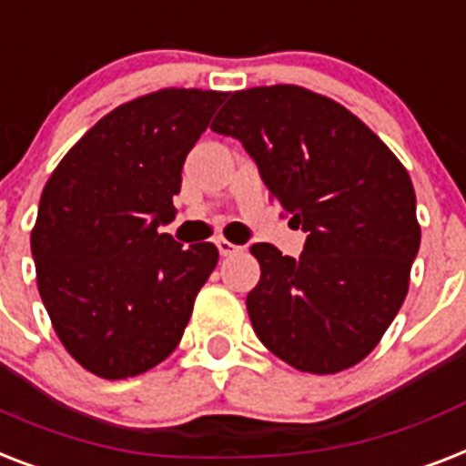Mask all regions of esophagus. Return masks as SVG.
I'll use <instances>...</instances> for the list:
<instances>
[{"label":"esophagus","mask_w":466,"mask_h":466,"mask_svg":"<svg viewBox=\"0 0 466 466\" xmlns=\"http://www.w3.org/2000/svg\"><path fill=\"white\" fill-rule=\"evenodd\" d=\"M218 248H220L222 256H234V253L241 251V246L232 244V241L225 239V237H220V239H218Z\"/></svg>","instance_id":"esophagus-1"}]
</instances>
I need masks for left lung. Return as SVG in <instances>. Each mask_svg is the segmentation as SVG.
<instances>
[{
    "label": "left lung",
    "instance_id": "obj_1",
    "mask_svg": "<svg viewBox=\"0 0 466 466\" xmlns=\"http://www.w3.org/2000/svg\"><path fill=\"white\" fill-rule=\"evenodd\" d=\"M213 131L244 143L306 232L299 258L253 244V330L285 364L330 376L366 359L410 289L421 227L404 165L357 115L301 86L232 93Z\"/></svg>",
    "mask_w": 466,
    "mask_h": 466
}]
</instances>
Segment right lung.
Listing matches in <instances>:
<instances>
[{
  "instance_id": "right-lung-1",
  "label": "right lung",
  "mask_w": 466,
  "mask_h": 466,
  "mask_svg": "<svg viewBox=\"0 0 466 466\" xmlns=\"http://www.w3.org/2000/svg\"><path fill=\"white\" fill-rule=\"evenodd\" d=\"M227 93L162 88L105 115L64 155L30 232L37 292L64 350L93 376H141L172 354L218 266L210 241L160 234L188 150Z\"/></svg>"
}]
</instances>
